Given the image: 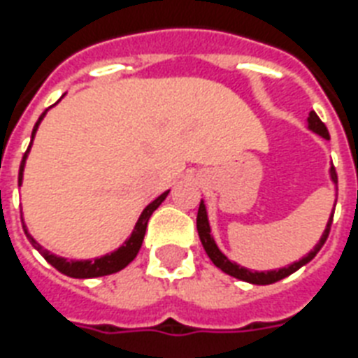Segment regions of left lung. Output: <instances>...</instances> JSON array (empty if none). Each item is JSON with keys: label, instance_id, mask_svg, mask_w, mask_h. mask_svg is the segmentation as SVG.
Returning <instances> with one entry per match:
<instances>
[{"label": "left lung", "instance_id": "left-lung-1", "mask_svg": "<svg viewBox=\"0 0 358 358\" xmlns=\"http://www.w3.org/2000/svg\"><path fill=\"white\" fill-rule=\"evenodd\" d=\"M305 126H306V129H310L312 134L320 135V137H323L325 141L331 139V137H329L327 126H325V124L320 120V117H317L314 111H310V113H308ZM329 178H331V184H333V187H334V195H336V193H338V180H336V171H334L333 165L329 167ZM334 206H336V202H334ZM334 206H333V210H331V215H329L327 224H325V230H323L322 238L317 239V243L314 245V249L308 250V255H305L303 258H299V260L292 262V264H288L286 267H278V269H267V271H258V269H250V267L239 266L238 262L230 260L229 256L224 255L223 250L219 249L217 241H215V238H213V234H212V224H210V215H208V208H206V202H204V199H202L201 206H199V215H196V230H199V238H201L202 247H204V250H206V255L210 256V260H212L213 264H215V266L221 269V271H224L227 275H230V277L239 278V280H245V282L258 284V286H266V284L278 282V280H282V278H286L288 275L295 273L297 269H301L303 266H306V264H308V262H310L312 258L317 255V252H320V249H322L323 243H325V239H327L329 230H331V223H333V215H334Z\"/></svg>", "mask_w": 358, "mask_h": 358}]
</instances>
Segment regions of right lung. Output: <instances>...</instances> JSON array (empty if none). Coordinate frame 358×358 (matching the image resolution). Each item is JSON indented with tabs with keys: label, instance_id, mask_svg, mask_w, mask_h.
I'll use <instances>...</instances> for the list:
<instances>
[{
	"label": "right lung",
	"instance_id": "add662e5",
	"mask_svg": "<svg viewBox=\"0 0 358 358\" xmlns=\"http://www.w3.org/2000/svg\"><path fill=\"white\" fill-rule=\"evenodd\" d=\"M53 106H55V103H53ZM52 108H48L46 111H44V113L38 117V120H36V124H35V128H33L29 148H27V152H25L24 157H22V163H20L18 185H22V182H24L25 162H27V156H29L31 145H33V139H35L36 129H38L42 119L46 117V113ZM167 195H169V191H165V193H162V195L157 196V199H154L150 204H146L145 210L141 212L139 219L135 221V227H134V230H131V234L124 239L122 245H120L119 249L111 250V252H108V255H103V256H96V258H87V260H69V258H64V256L53 255V252H50L48 249H44V247H42V245L38 243V241H36L33 236H31V232L27 230V227H25V223H24V217H22V224H24V232H25V236H27V239L31 241V245H33V247H35V249L38 250V252H41L44 258H46L48 264H52V266L55 267L57 271H61L63 275H66V277H72V278L103 277V275H111V273H117V271H120V269H124V267L128 266L129 262L134 260L135 256H137V252H139V249H141V245H143V239H145L148 219H150V215L154 213V210H157V208H159V204H162V202L167 199Z\"/></svg>",
	"mask_w": 358,
	"mask_h": 358
}]
</instances>
